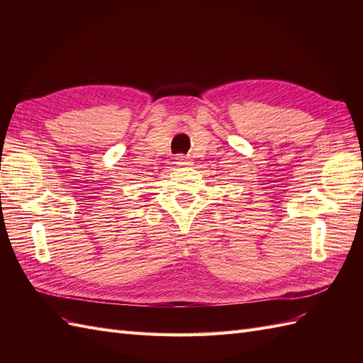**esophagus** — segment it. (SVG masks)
I'll return each instance as SVG.
<instances>
[{
	"label": "esophagus",
	"mask_w": 363,
	"mask_h": 363,
	"mask_svg": "<svg viewBox=\"0 0 363 363\" xmlns=\"http://www.w3.org/2000/svg\"><path fill=\"white\" fill-rule=\"evenodd\" d=\"M175 164H177V167H186V164H189V160L184 156H179L175 157Z\"/></svg>",
	"instance_id": "1"
}]
</instances>
